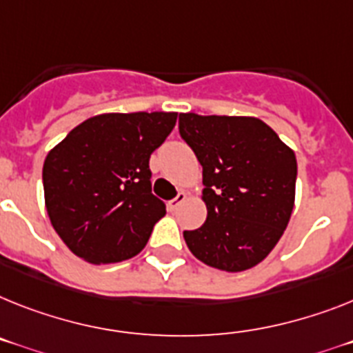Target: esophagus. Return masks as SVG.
<instances>
[{"mask_svg": "<svg viewBox=\"0 0 353 353\" xmlns=\"http://www.w3.org/2000/svg\"><path fill=\"white\" fill-rule=\"evenodd\" d=\"M185 201H186V194H185V192H179V194H177L176 197H174V199L168 201V208H170L172 212H174V210L179 208V206H181V204L185 203Z\"/></svg>", "mask_w": 353, "mask_h": 353, "instance_id": "1", "label": "esophagus"}]
</instances>
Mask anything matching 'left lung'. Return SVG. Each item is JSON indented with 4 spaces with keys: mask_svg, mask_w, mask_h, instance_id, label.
Wrapping results in <instances>:
<instances>
[{
    "mask_svg": "<svg viewBox=\"0 0 353 353\" xmlns=\"http://www.w3.org/2000/svg\"><path fill=\"white\" fill-rule=\"evenodd\" d=\"M179 134L203 167V226L185 232L195 259L239 272L254 268L285 232L296 190V156L253 117L179 114Z\"/></svg>",
    "mask_w": 353,
    "mask_h": 353,
    "instance_id": "8db88e82",
    "label": "left lung"
}]
</instances>
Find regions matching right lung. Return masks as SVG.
I'll return each instance as SVG.
<instances>
[{"mask_svg":"<svg viewBox=\"0 0 353 353\" xmlns=\"http://www.w3.org/2000/svg\"><path fill=\"white\" fill-rule=\"evenodd\" d=\"M177 112H105L77 125L44 159V203L62 242L90 263L132 259L167 213L152 195L150 154Z\"/></svg>","mask_w":353,"mask_h":353,"instance_id":"obj_1","label":"right lung"}]
</instances>
